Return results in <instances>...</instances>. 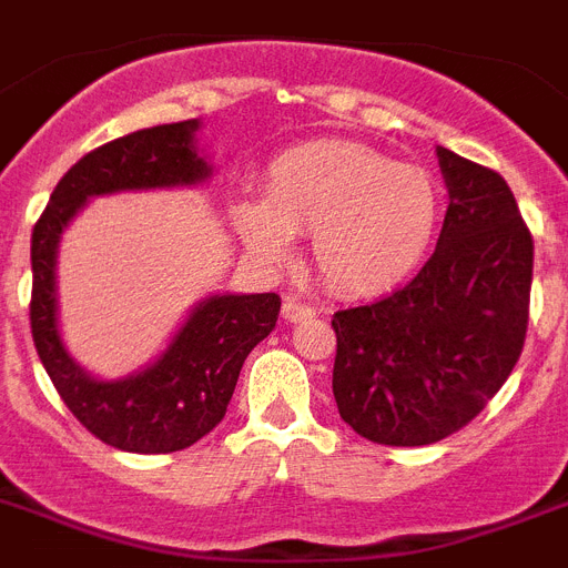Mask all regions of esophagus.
I'll return each mask as SVG.
<instances>
[{
    "mask_svg": "<svg viewBox=\"0 0 568 568\" xmlns=\"http://www.w3.org/2000/svg\"><path fill=\"white\" fill-rule=\"evenodd\" d=\"M314 314H317V308L297 297H288L283 303V317L288 320V323H303V320H312Z\"/></svg>",
    "mask_w": 568,
    "mask_h": 568,
    "instance_id": "1",
    "label": "esophagus"
}]
</instances>
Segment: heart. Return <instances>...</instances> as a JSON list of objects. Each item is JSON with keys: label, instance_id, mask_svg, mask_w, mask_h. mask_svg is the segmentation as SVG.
I'll return each mask as SVG.
<instances>
[{"label": "heart", "instance_id": "obj_1", "mask_svg": "<svg viewBox=\"0 0 568 568\" xmlns=\"http://www.w3.org/2000/svg\"><path fill=\"white\" fill-rule=\"evenodd\" d=\"M440 189L428 171L394 165L348 142L291 148L265 171L263 202L236 205L254 254L280 260L291 234H314V263L343 294H377L406 280L440 229Z\"/></svg>", "mask_w": 568, "mask_h": 568}]
</instances>
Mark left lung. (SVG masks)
Wrapping results in <instances>:
<instances>
[{"mask_svg":"<svg viewBox=\"0 0 568 568\" xmlns=\"http://www.w3.org/2000/svg\"><path fill=\"white\" fill-rule=\"evenodd\" d=\"M448 211L412 283L332 317L334 400L359 437L428 446L509 379L529 325L535 243L497 171L437 148Z\"/></svg>","mask_w":568,"mask_h":568,"instance_id":"8db88e82","label":"left lung"}]
</instances>
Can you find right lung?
<instances>
[{
  "instance_id": "1",
  "label": "right lung",
  "mask_w": 568,
  "mask_h": 568,
  "mask_svg": "<svg viewBox=\"0 0 568 568\" xmlns=\"http://www.w3.org/2000/svg\"><path fill=\"white\" fill-rule=\"evenodd\" d=\"M200 120L142 128L85 154L53 189L31 236V332L48 377L93 437L134 455L194 446L225 417L245 357L277 325L280 294H214L189 314L162 357L122 379H97L68 354L57 323L59 236L91 196L196 185Z\"/></svg>"
}]
</instances>
